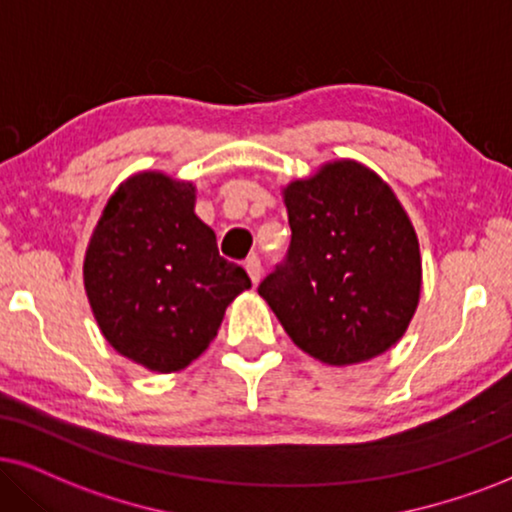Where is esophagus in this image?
<instances>
[{"label":"esophagus","mask_w":512,"mask_h":512,"mask_svg":"<svg viewBox=\"0 0 512 512\" xmlns=\"http://www.w3.org/2000/svg\"><path fill=\"white\" fill-rule=\"evenodd\" d=\"M245 271H248V276H250V281L255 283H260V278H262V262H260V257H248V260H245Z\"/></svg>","instance_id":"esophagus-1"}]
</instances>
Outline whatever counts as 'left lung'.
I'll return each instance as SVG.
<instances>
[{"mask_svg":"<svg viewBox=\"0 0 512 512\" xmlns=\"http://www.w3.org/2000/svg\"><path fill=\"white\" fill-rule=\"evenodd\" d=\"M288 257L257 288L290 340L328 366L397 345L423 286L418 236L390 184L333 160L283 186Z\"/></svg>","mask_w":512,"mask_h":512,"instance_id":"left-lung-1","label":"left lung"}]
</instances>
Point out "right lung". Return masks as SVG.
Segmentation results:
<instances>
[{"label":"right lung","mask_w":512,"mask_h":512,"mask_svg":"<svg viewBox=\"0 0 512 512\" xmlns=\"http://www.w3.org/2000/svg\"><path fill=\"white\" fill-rule=\"evenodd\" d=\"M196 186L137 172L108 198L84 255V290L103 338L155 373L198 359L224 312L250 288L245 269L219 257L196 212Z\"/></svg>","instance_id":"obj_1"}]
</instances>
